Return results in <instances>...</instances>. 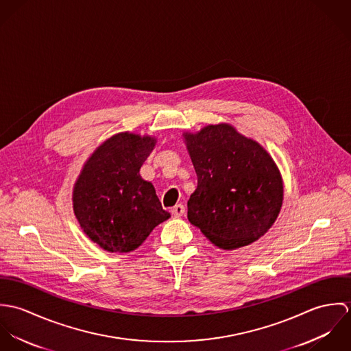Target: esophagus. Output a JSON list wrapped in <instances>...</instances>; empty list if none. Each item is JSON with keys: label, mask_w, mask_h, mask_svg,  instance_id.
Listing matches in <instances>:
<instances>
[{"label": "esophagus", "mask_w": 351, "mask_h": 351, "mask_svg": "<svg viewBox=\"0 0 351 351\" xmlns=\"http://www.w3.org/2000/svg\"><path fill=\"white\" fill-rule=\"evenodd\" d=\"M185 213V206L182 204H177L171 208V215L174 217H181Z\"/></svg>", "instance_id": "esophagus-1"}]
</instances>
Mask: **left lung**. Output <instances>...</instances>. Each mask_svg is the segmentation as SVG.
Here are the masks:
<instances>
[{
	"instance_id": "1",
	"label": "left lung",
	"mask_w": 351,
	"mask_h": 351,
	"mask_svg": "<svg viewBox=\"0 0 351 351\" xmlns=\"http://www.w3.org/2000/svg\"><path fill=\"white\" fill-rule=\"evenodd\" d=\"M184 139L197 174L189 221L223 250L263 237L284 200L282 178L269 152L226 123L185 132Z\"/></svg>"
}]
</instances>
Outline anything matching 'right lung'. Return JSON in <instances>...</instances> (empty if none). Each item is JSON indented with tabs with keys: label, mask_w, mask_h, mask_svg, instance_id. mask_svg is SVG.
<instances>
[{
	"label": "right lung",
	"mask_w": 351,
	"mask_h": 351,
	"mask_svg": "<svg viewBox=\"0 0 351 351\" xmlns=\"http://www.w3.org/2000/svg\"><path fill=\"white\" fill-rule=\"evenodd\" d=\"M155 143L149 135L116 134L90 155L75 181L74 215L88 238L104 250L134 251L170 217L152 184L139 174Z\"/></svg>",
	"instance_id": "right-lung-1"
}]
</instances>
